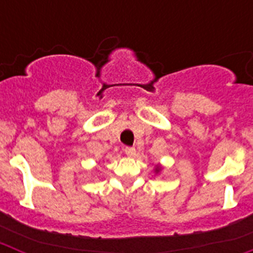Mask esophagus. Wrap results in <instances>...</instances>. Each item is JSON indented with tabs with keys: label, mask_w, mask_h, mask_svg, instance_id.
I'll list each match as a JSON object with an SVG mask.
<instances>
[{
	"label": "esophagus",
	"mask_w": 253,
	"mask_h": 253,
	"mask_svg": "<svg viewBox=\"0 0 253 253\" xmlns=\"http://www.w3.org/2000/svg\"><path fill=\"white\" fill-rule=\"evenodd\" d=\"M124 152L128 157H134L135 156V148H133V147H125Z\"/></svg>",
	"instance_id": "34e87169"
}]
</instances>
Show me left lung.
I'll return each instance as SVG.
<instances>
[{
  "label": "left lung",
  "mask_w": 253,
  "mask_h": 253,
  "mask_svg": "<svg viewBox=\"0 0 253 253\" xmlns=\"http://www.w3.org/2000/svg\"><path fill=\"white\" fill-rule=\"evenodd\" d=\"M161 171H162V166H161V165H156V166H154V173L157 175Z\"/></svg>",
  "instance_id": "1"
}]
</instances>
